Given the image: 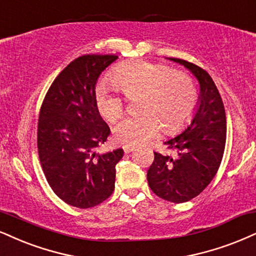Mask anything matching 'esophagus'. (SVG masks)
Instances as JSON below:
<instances>
[{"label": "esophagus", "instance_id": "1", "mask_svg": "<svg viewBox=\"0 0 256 256\" xmlns=\"http://www.w3.org/2000/svg\"><path fill=\"white\" fill-rule=\"evenodd\" d=\"M134 150H135V147H133V146H124V147H123V150H124L126 154L133 152Z\"/></svg>", "mask_w": 256, "mask_h": 256}]
</instances>
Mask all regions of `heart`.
Segmentation results:
<instances>
[{"label": "heart", "mask_w": 256, "mask_h": 256, "mask_svg": "<svg viewBox=\"0 0 256 256\" xmlns=\"http://www.w3.org/2000/svg\"><path fill=\"white\" fill-rule=\"evenodd\" d=\"M112 80L118 88L97 85L94 100L106 121H116L124 110V97L141 94L138 109L142 112L123 118L114 127V140L124 146H142L159 135L176 133L190 123L198 106V90L194 78L171 66L147 60L120 65Z\"/></svg>", "instance_id": "heart-1"}]
</instances>
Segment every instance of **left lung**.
I'll list each match as a JSON object with an SVG mask.
<instances>
[{
	"label": "left lung",
	"instance_id": "obj_1",
	"mask_svg": "<svg viewBox=\"0 0 256 256\" xmlns=\"http://www.w3.org/2000/svg\"><path fill=\"white\" fill-rule=\"evenodd\" d=\"M170 60L184 65L200 82V106L191 124L164 142L168 150H176V156L154 152L147 180L158 197L184 203L197 197L218 171L226 147V118L222 98L210 74L182 59Z\"/></svg>",
	"mask_w": 256,
	"mask_h": 256
}]
</instances>
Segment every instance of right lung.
I'll return each mask as SVG.
<instances>
[{"label": "right lung", "instance_id": "obj_1", "mask_svg": "<svg viewBox=\"0 0 256 256\" xmlns=\"http://www.w3.org/2000/svg\"><path fill=\"white\" fill-rule=\"evenodd\" d=\"M118 56H78L53 80L38 121V152L53 192L72 206L88 209L109 198L123 150L96 154L110 134L94 100L100 74Z\"/></svg>", "mask_w": 256, "mask_h": 256}]
</instances>
